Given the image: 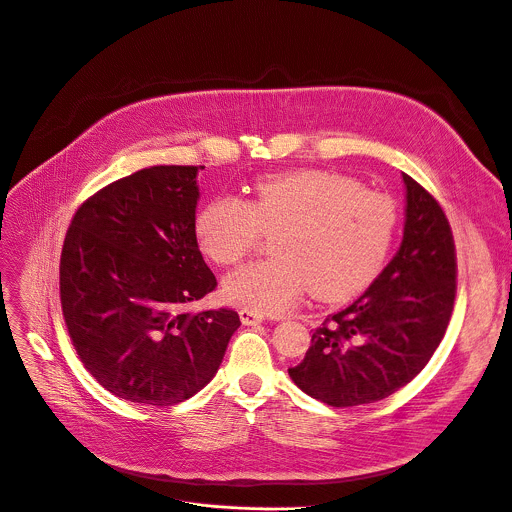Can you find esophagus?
I'll return each instance as SVG.
<instances>
[{
    "label": "esophagus",
    "mask_w": 512,
    "mask_h": 512,
    "mask_svg": "<svg viewBox=\"0 0 512 512\" xmlns=\"http://www.w3.org/2000/svg\"><path fill=\"white\" fill-rule=\"evenodd\" d=\"M239 316H241V322H243L245 326H257V324L263 322V316H261V314L251 312V310H245V308L239 312Z\"/></svg>",
    "instance_id": "34e87169"
}]
</instances>
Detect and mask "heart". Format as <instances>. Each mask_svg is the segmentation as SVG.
<instances>
[{
	"mask_svg": "<svg viewBox=\"0 0 512 512\" xmlns=\"http://www.w3.org/2000/svg\"><path fill=\"white\" fill-rule=\"evenodd\" d=\"M397 225L389 196L320 170L261 180L249 200L218 196L196 214L200 251L233 265L261 233L275 257L247 263L223 281L225 298L257 314H283L310 289L342 300L367 283L385 261Z\"/></svg>",
	"mask_w": 512,
	"mask_h": 512,
	"instance_id": "heart-1",
	"label": "heart"
}]
</instances>
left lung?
<instances>
[{
    "label": "left lung",
    "instance_id": "obj_1",
    "mask_svg": "<svg viewBox=\"0 0 512 512\" xmlns=\"http://www.w3.org/2000/svg\"><path fill=\"white\" fill-rule=\"evenodd\" d=\"M405 182L403 241L348 308L326 318L298 367L304 393L332 407L381 401L413 381L440 346L456 298V247L437 200Z\"/></svg>",
    "mask_w": 512,
    "mask_h": 512
}]
</instances>
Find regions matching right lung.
I'll use <instances>...</instances> for the list:
<instances>
[{"mask_svg": "<svg viewBox=\"0 0 512 512\" xmlns=\"http://www.w3.org/2000/svg\"><path fill=\"white\" fill-rule=\"evenodd\" d=\"M152 166L81 204L60 255V304L85 369L109 393L176 405L221 367L241 326L227 308L184 312L216 287L194 235L198 170Z\"/></svg>", "mask_w": 512, "mask_h": 512, "instance_id": "right-lung-1", "label": "right lung"}]
</instances>
